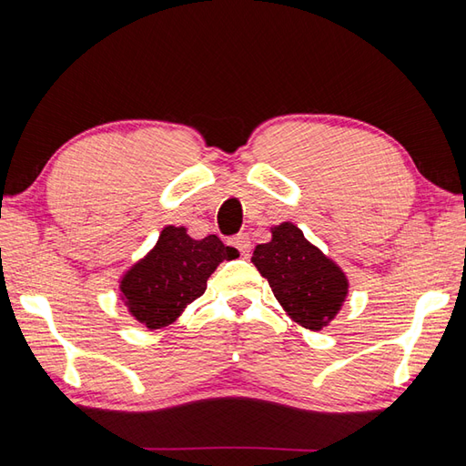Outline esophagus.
Returning a JSON list of instances; mask_svg holds the SVG:
<instances>
[{"label": "esophagus", "mask_w": 466, "mask_h": 466, "mask_svg": "<svg viewBox=\"0 0 466 466\" xmlns=\"http://www.w3.org/2000/svg\"><path fill=\"white\" fill-rule=\"evenodd\" d=\"M230 244H232L234 248L238 250L242 256H250L252 242H250V236H248V234H238V236H234V238L230 240Z\"/></svg>", "instance_id": "esophagus-1"}]
</instances>
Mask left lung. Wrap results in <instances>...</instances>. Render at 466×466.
<instances>
[{
  "mask_svg": "<svg viewBox=\"0 0 466 466\" xmlns=\"http://www.w3.org/2000/svg\"><path fill=\"white\" fill-rule=\"evenodd\" d=\"M252 262L290 319L309 330L329 324L349 294L344 272L290 222L272 228V240L256 246Z\"/></svg>",
  "mask_w": 466,
  "mask_h": 466,
  "instance_id": "obj_1",
  "label": "left lung"
}]
</instances>
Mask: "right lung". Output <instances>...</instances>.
<instances>
[{"mask_svg": "<svg viewBox=\"0 0 466 466\" xmlns=\"http://www.w3.org/2000/svg\"><path fill=\"white\" fill-rule=\"evenodd\" d=\"M238 256L214 234L194 240L186 228L166 226L154 250L124 274L122 300L146 329H162L200 299L218 264Z\"/></svg>", "mask_w": 466, "mask_h": 466, "instance_id": "obj_1", "label": "right lung"}]
</instances>
